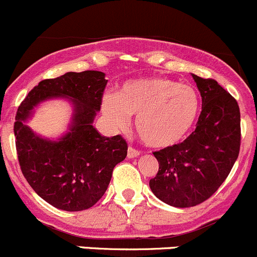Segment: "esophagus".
I'll return each instance as SVG.
<instances>
[{
	"mask_svg": "<svg viewBox=\"0 0 257 257\" xmlns=\"http://www.w3.org/2000/svg\"><path fill=\"white\" fill-rule=\"evenodd\" d=\"M140 155V152L137 151V150L132 149V147H128L127 150V157L128 159H135V157H137Z\"/></svg>",
	"mask_w": 257,
	"mask_h": 257,
	"instance_id": "esophagus-1",
	"label": "esophagus"
}]
</instances>
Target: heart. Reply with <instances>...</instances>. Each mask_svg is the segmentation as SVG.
I'll use <instances>...</instances> for the list:
<instances>
[{
  "label": "heart",
  "instance_id": "heart-1",
  "mask_svg": "<svg viewBox=\"0 0 257 257\" xmlns=\"http://www.w3.org/2000/svg\"><path fill=\"white\" fill-rule=\"evenodd\" d=\"M102 112L113 127H125L128 116L145 144L166 149L186 137L200 112V96L192 86L165 77L140 78L103 96Z\"/></svg>",
  "mask_w": 257,
  "mask_h": 257
}]
</instances>
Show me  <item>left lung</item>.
<instances>
[{
    "label": "left lung",
    "instance_id": "obj_1",
    "mask_svg": "<svg viewBox=\"0 0 257 257\" xmlns=\"http://www.w3.org/2000/svg\"><path fill=\"white\" fill-rule=\"evenodd\" d=\"M202 97L195 131L181 144L154 152L159 171L150 180L155 196L174 207L201 204L217 191L240 151V108L215 80L192 73Z\"/></svg>",
    "mask_w": 257,
    "mask_h": 257
}]
</instances>
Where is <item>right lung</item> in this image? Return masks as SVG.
<instances>
[{"label":"right lung","mask_w":257,"mask_h":257,"mask_svg":"<svg viewBox=\"0 0 257 257\" xmlns=\"http://www.w3.org/2000/svg\"><path fill=\"white\" fill-rule=\"evenodd\" d=\"M106 83L101 71L67 72L41 81L17 110L14 131L22 174L56 209L82 211L93 206L107 190L113 167L127 155L120 135L102 136L92 125ZM53 98L73 106L68 132L56 140L45 139L26 125L40 103Z\"/></svg>","instance_id":"add662e5"}]
</instances>
